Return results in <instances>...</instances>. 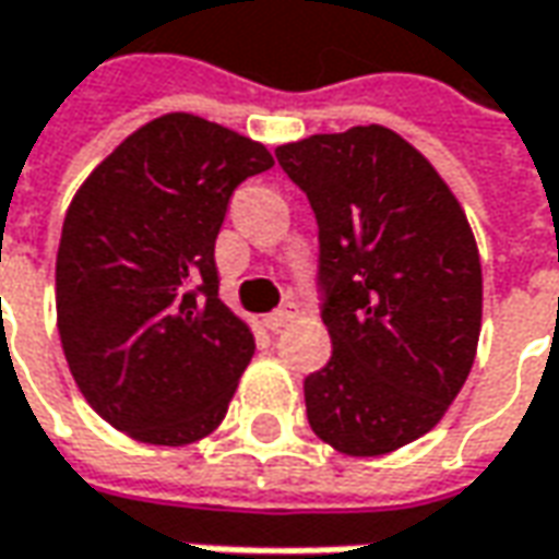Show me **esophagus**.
<instances>
[{"mask_svg":"<svg viewBox=\"0 0 559 559\" xmlns=\"http://www.w3.org/2000/svg\"><path fill=\"white\" fill-rule=\"evenodd\" d=\"M295 317H298V310H295L292 305H286V307H280V310H273L271 317H264V325H267L271 332H280V329L292 323Z\"/></svg>","mask_w":559,"mask_h":559,"instance_id":"esophagus-1","label":"esophagus"}]
</instances>
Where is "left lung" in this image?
Listing matches in <instances>:
<instances>
[{"label":"left lung","instance_id":"left-lung-1","mask_svg":"<svg viewBox=\"0 0 559 559\" xmlns=\"http://www.w3.org/2000/svg\"><path fill=\"white\" fill-rule=\"evenodd\" d=\"M320 227L332 359L305 378L307 421L372 459L428 433L477 357L480 252L437 168L384 126L276 147Z\"/></svg>","mask_w":559,"mask_h":559}]
</instances>
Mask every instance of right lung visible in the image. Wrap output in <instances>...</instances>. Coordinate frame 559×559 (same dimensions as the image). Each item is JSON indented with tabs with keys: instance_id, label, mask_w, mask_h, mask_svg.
Instances as JSON below:
<instances>
[{
	"instance_id": "right-lung-1",
	"label": "right lung",
	"mask_w": 559,
	"mask_h": 559,
	"mask_svg": "<svg viewBox=\"0 0 559 559\" xmlns=\"http://www.w3.org/2000/svg\"><path fill=\"white\" fill-rule=\"evenodd\" d=\"M264 144L193 114L129 134L67 209L55 267L58 332L88 406L141 443L218 428L254 354L218 298L215 239Z\"/></svg>"
}]
</instances>
